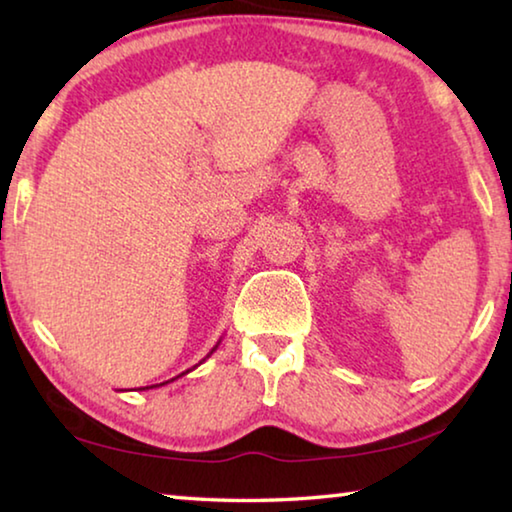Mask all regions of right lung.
I'll list each match as a JSON object with an SVG mask.
<instances>
[{
  "label": "right lung",
  "mask_w": 512,
  "mask_h": 512,
  "mask_svg": "<svg viewBox=\"0 0 512 512\" xmlns=\"http://www.w3.org/2000/svg\"><path fill=\"white\" fill-rule=\"evenodd\" d=\"M219 343H221V341H219ZM219 343H216V345H214V348L210 350V354H212V352H214L216 348H219ZM210 354H207V357H205V359H210ZM205 359H203V361H205ZM203 361H201V363H203ZM201 363H196V366H194V368H198V366H201ZM194 368H189V370H185V372H180V375H178V377H185V375H187V372H192ZM178 377H173V379H169V381H162V384H153V386H142V388H140V391H149V388H158V386H164V384H171V381H176Z\"/></svg>",
  "instance_id": "add662e5"
}]
</instances>
